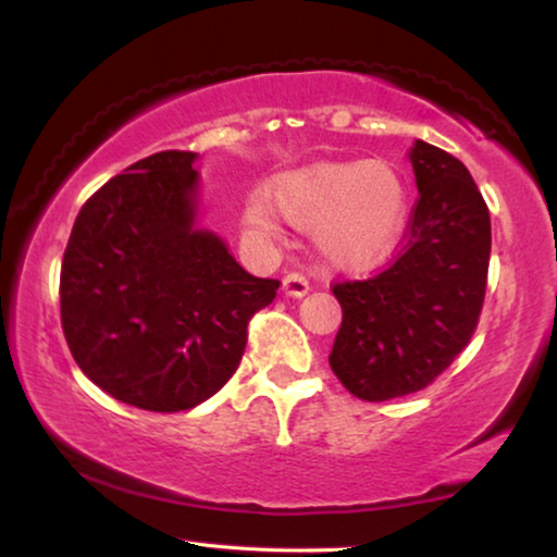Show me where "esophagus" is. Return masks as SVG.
<instances>
[{
	"instance_id": "34e87169",
	"label": "esophagus",
	"mask_w": 557,
	"mask_h": 557,
	"mask_svg": "<svg viewBox=\"0 0 557 557\" xmlns=\"http://www.w3.org/2000/svg\"><path fill=\"white\" fill-rule=\"evenodd\" d=\"M309 292V281L301 271H288L284 276V294L288 296H304Z\"/></svg>"
}]
</instances>
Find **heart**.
I'll list each match as a JSON object with an SVG mask.
<instances>
[{"label": "heart", "mask_w": 557, "mask_h": 557, "mask_svg": "<svg viewBox=\"0 0 557 557\" xmlns=\"http://www.w3.org/2000/svg\"><path fill=\"white\" fill-rule=\"evenodd\" d=\"M273 212L299 231L317 233L332 265L360 271L377 263L398 238L406 185L385 162L319 164L273 182L265 202L250 205V225L271 233Z\"/></svg>", "instance_id": "b5f03b06"}]
</instances>
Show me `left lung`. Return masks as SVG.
I'll return each instance as SVG.
<instances>
[{"mask_svg":"<svg viewBox=\"0 0 557 557\" xmlns=\"http://www.w3.org/2000/svg\"><path fill=\"white\" fill-rule=\"evenodd\" d=\"M418 200L391 263L332 286L342 326L330 364L355 398L429 387L469 345L484 307L492 223L467 166L433 144L410 149Z\"/></svg>","mask_w":557,"mask_h":557,"instance_id":"obj_1","label":"left lung"}]
</instances>
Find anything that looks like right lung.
I'll return each mask as SVG.
<instances>
[{
  "label": "right lung",
  "mask_w": 557,
  "mask_h": 557,
  "mask_svg": "<svg viewBox=\"0 0 557 557\" xmlns=\"http://www.w3.org/2000/svg\"><path fill=\"white\" fill-rule=\"evenodd\" d=\"M193 151H159L83 205L60 269V322L78 368L126 406L180 413L212 398L276 299L218 235L195 227Z\"/></svg>",
  "instance_id": "add662e5"
}]
</instances>
